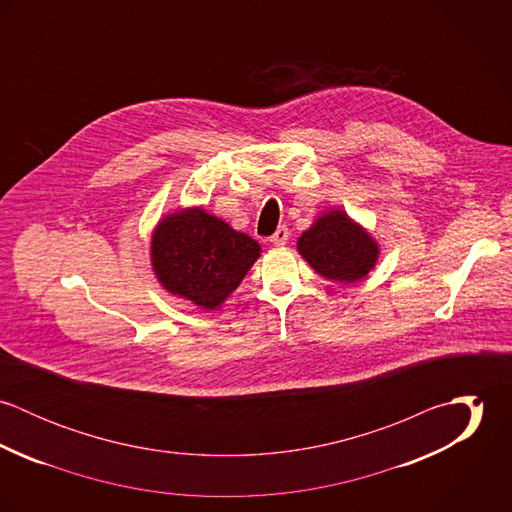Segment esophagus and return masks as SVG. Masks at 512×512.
I'll use <instances>...</instances> for the list:
<instances>
[{
  "label": "esophagus",
  "instance_id": "esophagus-1",
  "mask_svg": "<svg viewBox=\"0 0 512 512\" xmlns=\"http://www.w3.org/2000/svg\"><path fill=\"white\" fill-rule=\"evenodd\" d=\"M288 238H290V230L286 226H278V230L272 234L270 240L274 246H284L288 242Z\"/></svg>",
  "mask_w": 512,
  "mask_h": 512
}]
</instances>
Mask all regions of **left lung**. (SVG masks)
Listing matches in <instances>:
<instances>
[{"label": "left lung", "instance_id": "left-lung-1", "mask_svg": "<svg viewBox=\"0 0 512 512\" xmlns=\"http://www.w3.org/2000/svg\"><path fill=\"white\" fill-rule=\"evenodd\" d=\"M297 250L317 274L345 284L365 278L378 258V244L343 211L315 220L299 236Z\"/></svg>", "mask_w": 512, "mask_h": 512}]
</instances>
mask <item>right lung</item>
Wrapping results in <instances>:
<instances>
[{
	"label": "right lung",
	"instance_id": "obj_1",
	"mask_svg": "<svg viewBox=\"0 0 512 512\" xmlns=\"http://www.w3.org/2000/svg\"><path fill=\"white\" fill-rule=\"evenodd\" d=\"M258 256L256 240L199 207L165 217L151 240V264L163 288L203 309L219 307Z\"/></svg>",
	"mask_w": 512,
	"mask_h": 512
}]
</instances>
